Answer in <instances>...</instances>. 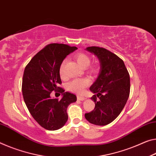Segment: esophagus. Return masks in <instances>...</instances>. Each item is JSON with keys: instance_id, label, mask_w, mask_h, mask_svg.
Wrapping results in <instances>:
<instances>
[{"instance_id": "1", "label": "esophagus", "mask_w": 156, "mask_h": 156, "mask_svg": "<svg viewBox=\"0 0 156 156\" xmlns=\"http://www.w3.org/2000/svg\"><path fill=\"white\" fill-rule=\"evenodd\" d=\"M77 99L79 101H84L85 99V98L84 96H77Z\"/></svg>"}]
</instances>
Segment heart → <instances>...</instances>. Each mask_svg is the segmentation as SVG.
I'll return each instance as SVG.
<instances>
[{
	"label": "heart",
	"mask_w": 156,
	"mask_h": 156,
	"mask_svg": "<svg viewBox=\"0 0 156 156\" xmlns=\"http://www.w3.org/2000/svg\"><path fill=\"white\" fill-rule=\"evenodd\" d=\"M76 59L77 60L78 63L80 66H83V67H87V66L90 65L91 62V58L87 54L85 53H78L76 55ZM66 60H63L62 62L61 63L60 69V74L62 78H65V66ZM90 70L91 72H96L97 71V66L95 65L90 66ZM90 84V81L86 78H79V79H75L69 83L67 85V89L69 91H71V92L78 94H81L85 91V89Z\"/></svg>",
	"instance_id": "heart-1"
}]
</instances>
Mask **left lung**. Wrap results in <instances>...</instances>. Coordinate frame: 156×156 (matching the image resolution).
Segmentation results:
<instances>
[{
  "label": "left lung",
  "instance_id": "obj_1",
  "mask_svg": "<svg viewBox=\"0 0 156 156\" xmlns=\"http://www.w3.org/2000/svg\"><path fill=\"white\" fill-rule=\"evenodd\" d=\"M86 50L99 60L100 72L90 90L94 94L91 100L95 108L85 113L89 122L97 126L109 124L124 108L130 94V76L123 61L104 48L87 47Z\"/></svg>",
  "mask_w": 156,
  "mask_h": 156
}]
</instances>
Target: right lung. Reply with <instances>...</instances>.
Returning a JSON list of instances; mask_svg holds the SVG:
<instances>
[{
  "label": "right lung",
  "mask_w": 156,
  "mask_h": 156,
  "mask_svg": "<svg viewBox=\"0 0 156 156\" xmlns=\"http://www.w3.org/2000/svg\"><path fill=\"white\" fill-rule=\"evenodd\" d=\"M76 46L50 44L34 55L25 68L22 93L25 103L34 120L48 130L61 128L68 119V105L76 102L73 94L65 92L59 87L62 83L60 66L66 55L76 51ZM53 90L63 94L60 100L51 99Z\"/></svg>",
  "instance_id": "right-lung-1"
}]
</instances>
